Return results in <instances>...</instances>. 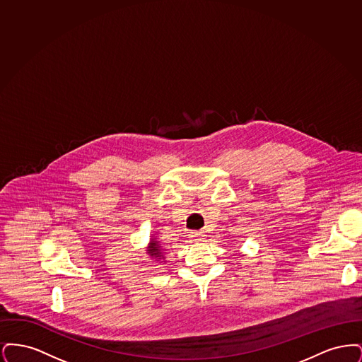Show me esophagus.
Masks as SVG:
<instances>
[{"label":"esophagus","instance_id":"1","mask_svg":"<svg viewBox=\"0 0 362 362\" xmlns=\"http://www.w3.org/2000/svg\"><path fill=\"white\" fill-rule=\"evenodd\" d=\"M191 239H194L195 241H204L206 239V235L204 232H194V233H191Z\"/></svg>","mask_w":362,"mask_h":362}]
</instances>
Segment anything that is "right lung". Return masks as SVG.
Masks as SVG:
<instances>
[{
    "label": "right lung",
    "mask_w": 362,
    "mask_h": 362,
    "mask_svg": "<svg viewBox=\"0 0 362 362\" xmlns=\"http://www.w3.org/2000/svg\"><path fill=\"white\" fill-rule=\"evenodd\" d=\"M146 254L153 259L152 262L160 260V263H161V260L165 259V254L167 252L163 248V245H160V241H157V238H153V239H151L149 245L146 247Z\"/></svg>",
    "instance_id": "obj_1"
}]
</instances>
